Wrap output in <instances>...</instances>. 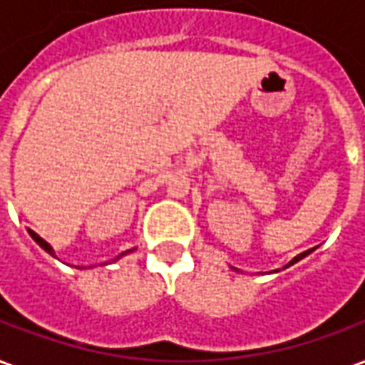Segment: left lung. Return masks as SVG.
<instances>
[{"mask_svg":"<svg viewBox=\"0 0 365 365\" xmlns=\"http://www.w3.org/2000/svg\"><path fill=\"white\" fill-rule=\"evenodd\" d=\"M314 248H311V250H305V252H301L299 254V256H295V258H293V260L289 262V264H287V266H285V268H289V266H293V264H295V262H299V260H303V258H305V256H309V254L313 252ZM232 269H237V268H232Z\"/></svg>","mask_w":365,"mask_h":365,"instance_id":"left-lung-1","label":"left lung"}]
</instances>
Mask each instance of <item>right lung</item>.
Listing matches in <instances>:
<instances>
[{"mask_svg": "<svg viewBox=\"0 0 365 365\" xmlns=\"http://www.w3.org/2000/svg\"><path fill=\"white\" fill-rule=\"evenodd\" d=\"M29 230V235H31V238H33V240H35L36 245L41 246V248H43L44 252H48L52 256V258H56V254H54V248H52L51 245H48V242H46V240H44V238H41L38 237V235H36L35 230H31V229H27ZM133 250H136V248H133ZM133 250H127V252H123V254H119V256H117V258H115V260H119V258H123V256H125V254H128V252H133ZM113 260V262H115Z\"/></svg>", "mask_w": 365, "mask_h": 365, "instance_id": "obj_1", "label": "right lung"}]
</instances>
